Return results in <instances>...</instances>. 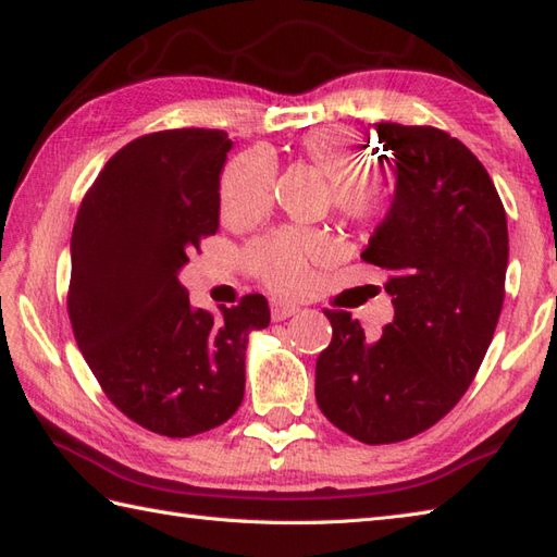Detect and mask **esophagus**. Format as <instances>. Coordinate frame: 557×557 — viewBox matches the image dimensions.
Here are the masks:
<instances>
[{"instance_id":"esophagus-1","label":"esophagus","mask_w":557,"mask_h":557,"mask_svg":"<svg viewBox=\"0 0 557 557\" xmlns=\"http://www.w3.org/2000/svg\"><path fill=\"white\" fill-rule=\"evenodd\" d=\"M299 311H301V306L294 304V301H287V299H272L270 301V313H272V318H275V321H287V318L297 315Z\"/></svg>"}]
</instances>
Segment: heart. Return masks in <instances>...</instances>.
<instances>
[{
  "label": "heart",
  "mask_w": 557,
  "mask_h": 557,
  "mask_svg": "<svg viewBox=\"0 0 557 557\" xmlns=\"http://www.w3.org/2000/svg\"><path fill=\"white\" fill-rule=\"evenodd\" d=\"M299 152L333 182V203L349 220H371L381 208V194L369 182L375 168L371 152L337 128H315L299 140ZM275 164L263 150L244 152L222 176L220 208L227 222L263 215L272 200ZM333 253V242L313 230H277L248 248L253 270L270 287L297 292L309 280L311 265Z\"/></svg>",
  "instance_id": "1"
}]
</instances>
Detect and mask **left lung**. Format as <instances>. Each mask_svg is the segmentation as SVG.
<instances>
[{"mask_svg":"<svg viewBox=\"0 0 557 557\" xmlns=\"http://www.w3.org/2000/svg\"><path fill=\"white\" fill-rule=\"evenodd\" d=\"M393 150L395 194L361 253L389 272L395 318L369 339L325 311L333 339L315 361V401L366 445L431 429L474 381L498 325L510 242L486 168L433 126L373 124Z\"/></svg>","mask_w":557,"mask_h":557,"instance_id":"8db88e82","label":"left lung"}]
</instances>
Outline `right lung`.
Masks as SVG:
<instances>
[{
  "label": "right lung",
  "mask_w": 557,
  "mask_h": 557,
  "mask_svg": "<svg viewBox=\"0 0 557 557\" xmlns=\"http://www.w3.org/2000/svg\"><path fill=\"white\" fill-rule=\"evenodd\" d=\"M232 140L215 128L140 136L110 158L71 234L69 318L104 395L144 429L188 437L239 409L248 335L268 299L196 309L180 270L220 227Z\"/></svg>",
  "instance_id": "add662e5"
}]
</instances>
